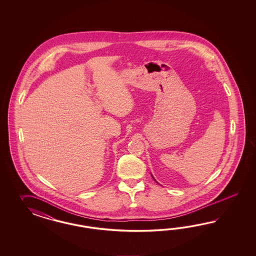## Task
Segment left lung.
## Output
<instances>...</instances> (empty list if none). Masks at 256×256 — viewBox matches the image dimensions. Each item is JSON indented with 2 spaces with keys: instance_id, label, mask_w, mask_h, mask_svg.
I'll list each match as a JSON object with an SVG mask.
<instances>
[{
  "instance_id": "obj_1",
  "label": "left lung",
  "mask_w": 256,
  "mask_h": 256,
  "mask_svg": "<svg viewBox=\"0 0 256 256\" xmlns=\"http://www.w3.org/2000/svg\"><path fill=\"white\" fill-rule=\"evenodd\" d=\"M154 180H155V179H154Z\"/></svg>"
}]
</instances>
